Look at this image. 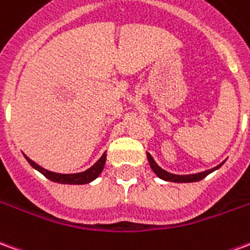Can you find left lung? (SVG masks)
<instances>
[{"label":"left lung","mask_w":250,"mask_h":250,"mask_svg":"<svg viewBox=\"0 0 250 250\" xmlns=\"http://www.w3.org/2000/svg\"><path fill=\"white\" fill-rule=\"evenodd\" d=\"M147 160H149L150 162V167H151V169L154 170V173L160 177V179L165 180V181H173V183H193V181H199V180L204 179L207 174H210L211 172H214L215 169H218V167H221V165H218L216 167H212V169H210V170H206V172H200V173H196V174H186V176H180V174H172L169 173V172H167V170H164L162 167H160L157 164H155V161L153 160V157L147 153Z\"/></svg>","instance_id":"obj_1"}]
</instances>
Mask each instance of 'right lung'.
Segmentation results:
<instances>
[{"mask_svg":"<svg viewBox=\"0 0 250 250\" xmlns=\"http://www.w3.org/2000/svg\"><path fill=\"white\" fill-rule=\"evenodd\" d=\"M27 161L31 164V167H34L36 170H39L40 173L44 174L47 179L51 180L54 183H61V184H88L92 180H95L99 174L101 173L103 167H104V164H105V154L101 155V158L99 161L96 162L95 165L92 167H89L88 170L85 172H81V173H74V174H61V173H54V172H50V170H46L42 167H39L36 162H34L32 160H29L28 157Z\"/></svg>","mask_w":250,"mask_h":250,"instance_id":"obj_1","label":"right lung"}]
</instances>
